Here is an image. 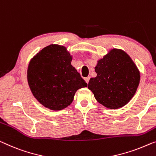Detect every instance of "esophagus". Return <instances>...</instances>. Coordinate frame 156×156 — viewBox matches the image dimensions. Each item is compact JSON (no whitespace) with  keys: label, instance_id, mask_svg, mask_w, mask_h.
<instances>
[{"label":"esophagus","instance_id":"esophagus-1","mask_svg":"<svg viewBox=\"0 0 156 156\" xmlns=\"http://www.w3.org/2000/svg\"><path fill=\"white\" fill-rule=\"evenodd\" d=\"M85 82L87 83H89V80H90V77H87V78H85Z\"/></svg>","mask_w":156,"mask_h":156}]
</instances>
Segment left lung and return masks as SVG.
Returning a JSON list of instances; mask_svg holds the SVG:
<instances>
[{
    "label": "left lung",
    "mask_w": 156,
    "mask_h": 156,
    "mask_svg": "<svg viewBox=\"0 0 156 156\" xmlns=\"http://www.w3.org/2000/svg\"><path fill=\"white\" fill-rule=\"evenodd\" d=\"M94 70L97 76L90 78L88 89L105 107L122 108L135 94L140 81V71L124 50L111 49L97 61Z\"/></svg>",
    "instance_id": "1"
}]
</instances>
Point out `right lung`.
Masks as SVG:
<instances>
[{"mask_svg": "<svg viewBox=\"0 0 156 156\" xmlns=\"http://www.w3.org/2000/svg\"><path fill=\"white\" fill-rule=\"evenodd\" d=\"M72 59L66 47L51 44L30 60L28 84L34 97L45 108L52 111L66 108L77 90L87 86L71 65Z\"/></svg>", "mask_w": 156, "mask_h": 156, "instance_id": "right-lung-1", "label": "right lung"}]
</instances>
